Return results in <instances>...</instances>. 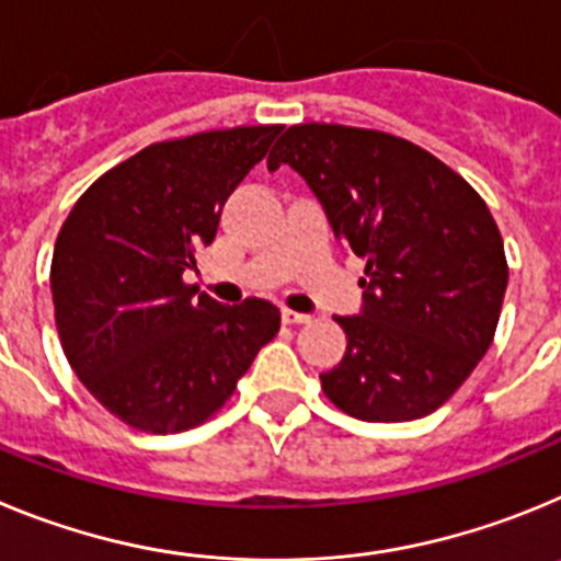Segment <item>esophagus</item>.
Instances as JSON below:
<instances>
[{
	"label": "esophagus",
	"mask_w": 561,
	"mask_h": 561,
	"mask_svg": "<svg viewBox=\"0 0 561 561\" xmlns=\"http://www.w3.org/2000/svg\"><path fill=\"white\" fill-rule=\"evenodd\" d=\"M310 321V316H305V312H293V310H282V324H307Z\"/></svg>",
	"instance_id": "1"
}]
</instances>
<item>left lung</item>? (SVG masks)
<instances>
[{"instance_id": "left-lung-1", "label": "left lung", "mask_w": 561, "mask_h": 561, "mask_svg": "<svg viewBox=\"0 0 561 561\" xmlns=\"http://www.w3.org/2000/svg\"><path fill=\"white\" fill-rule=\"evenodd\" d=\"M290 164L337 243L366 262L363 307L335 316L346 355L324 393L363 422L442 408L492 346L508 282L503 237L481 195L419 145L368 128L307 123L282 134Z\"/></svg>"}]
</instances>
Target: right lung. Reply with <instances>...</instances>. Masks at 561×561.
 <instances>
[{"label":"right lung","mask_w":561,"mask_h":561,"mask_svg":"<svg viewBox=\"0 0 561 561\" xmlns=\"http://www.w3.org/2000/svg\"><path fill=\"white\" fill-rule=\"evenodd\" d=\"M282 125L156 142L100 175L55 240V324L69 366L125 425L179 433L234 393L279 332L265 299L220 305L186 285L237 184Z\"/></svg>","instance_id":"1"}]
</instances>
